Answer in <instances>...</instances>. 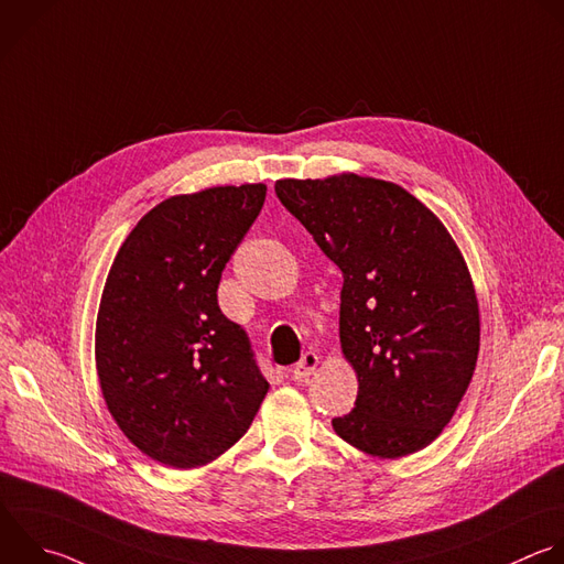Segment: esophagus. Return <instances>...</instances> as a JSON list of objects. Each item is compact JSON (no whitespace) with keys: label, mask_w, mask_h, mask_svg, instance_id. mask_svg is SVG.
I'll return each mask as SVG.
<instances>
[{"label":"esophagus","mask_w":564,"mask_h":564,"mask_svg":"<svg viewBox=\"0 0 564 564\" xmlns=\"http://www.w3.org/2000/svg\"><path fill=\"white\" fill-rule=\"evenodd\" d=\"M316 367H318V356H316L314 351H307V354H303V358L294 365L292 379H294L296 383H303V381H307V379L312 377Z\"/></svg>","instance_id":"esophagus-1"}]
</instances>
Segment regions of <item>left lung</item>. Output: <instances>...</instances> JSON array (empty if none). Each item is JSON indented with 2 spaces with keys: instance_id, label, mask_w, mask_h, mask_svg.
<instances>
[{
  "instance_id": "8db88e82",
  "label": "left lung",
  "mask_w": 564,
  "mask_h": 564,
  "mask_svg": "<svg viewBox=\"0 0 564 564\" xmlns=\"http://www.w3.org/2000/svg\"><path fill=\"white\" fill-rule=\"evenodd\" d=\"M276 197L343 272L340 349L356 408L334 432L373 458L434 443L474 377L480 312L443 221L405 187L354 172L279 178Z\"/></svg>"
}]
</instances>
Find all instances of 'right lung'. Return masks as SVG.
<instances>
[{"label": "right lung", "instance_id": "add662e5", "mask_svg": "<svg viewBox=\"0 0 564 564\" xmlns=\"http://www.w3.org/2000/svg\"><path fill=\"white\" fill-rule=\"evenodd\" d=\"M265 183L217 185L154 206L121 243L95 327L106 408L152 460L195 469L252 425L270 386L217 290L259 217Z\"/></svg>", "mask_w": 564, "mask_h": 564}]
</instances>
